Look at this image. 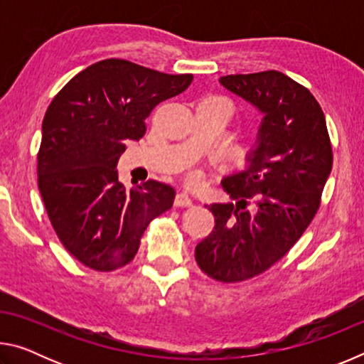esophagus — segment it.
I'll return each instance as SVG.
<instances>
[{
	"label": "esophagus",
	"instance_id": "34e87169",
	"mask_svg": "<svg viewBox=\"0 0 364 364\" xmlns=\"http://www.w3.org/2000/svg\"><path fill=\"white\" fill-rule=\"evenodd\" d=\"M193 205V200L186 193H180L175 197V207H191Z\"/></svg>",
	"mask_w": 364,
	"mask_h": 364
}]
</instances>
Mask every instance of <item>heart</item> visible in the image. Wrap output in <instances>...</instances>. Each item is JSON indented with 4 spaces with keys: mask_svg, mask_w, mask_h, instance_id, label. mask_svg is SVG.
Segmentation results:
<instances>
[{
    "mask_svg": "<svg viewBox=\"0 0 364 364\" xmlns=\"http://www.w3.org/2000/svg\"><path fill=\"white\" fill-rule=\"evenodd\" d=\"M208 97H213V100H218V101H223L225 104H228L225 100H221V97H215V96H208ZM230 106V104H228ZM202 181H204V175L199 173V171H194V173H191L188 176V183L189 186H200Z\"/></svg>",
    "mask_w": 364,
    "mask_h": 364,
    "instance_id": "1",
    "label": "heart"
}]
</instances>
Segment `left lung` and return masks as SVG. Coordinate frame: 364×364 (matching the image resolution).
Instances as JSON below:
<instances>
[{"instance_id":"1","label":"left lung","mask_w":364,"mask_h":364,"mask_svg":"<svg viewBox=\"0 0 364 364\" xmlns=\"http://www.w3.org/2000/svg\"><path fill=\"white\" fill-rule=\"evenodd\" d=\"M220 83L263 112L249 167L223 178L237 204H212L215 228L196 262L220 282H241L281 260L315 218L332 146L315 96L282 72L226 75Z\"/></svg>"}]
</instances>
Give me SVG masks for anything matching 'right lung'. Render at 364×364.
Here are the masks:
<instances>
[{
	"label": "right lung",
	"mask_w": 364,
	"mask_h": 364,
	"mask_svg": "<svg viewBox=\"0 0 364 364\" xmlns=\"http://www.w3.org/2000/svg\"><path fill=\"white\" fill-rule=\"evenodd\" d=\"M193 78L104 59L77 73L49 104L38 188L59 241L85 267H125L147 225L173 205L168 184L149 180L127 189L115 167L127 141L144 136L152 109L183 93Z\"/></svg>",
	"instance_id": "add662e5"
}]
</instances>
